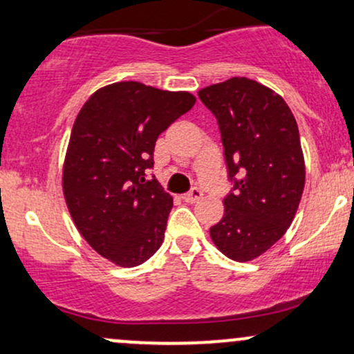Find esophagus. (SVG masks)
I'll use <instances>...</instances> for the list:
<instances>
[{
	"instance_id": "obj_1",
	"label": "esophagus",
	"mask_w": 354,
	"mask_h": 354,
	"mask_svg": "<svg viewBox=\"0 0 354 354\" xmlns=\"http://www.w3.org/2000/svg\"><path fill=\"white\" fill-rule=\"evenodd\" d=\"M201 198H203V191L198 188H193L189 193H186L185 196H183V200H185L186 203H196V201H200Z\"/></svg>"
}]
</instances>
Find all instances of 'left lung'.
<instances>
[{"instance_id": "obj_1", "label": "left lung", "mask_w": 354, "mask_h": 354, "mask_svg": "<svg viewBox=\"0 0 354 354\" xmlns=\"http://www.w3.org/2000/svg\"><path fill=\"white\" fill-rule=\"evenodd\" d=\"M216 116L233 193L209 236L223 254L251 261L286 233L304 188L296 120L278 93L258 81L231 78L198 91Z\"/></svg>"}]
</instances>
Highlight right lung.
<instances>
[{
  "label": "right lung",
  "mask_w": 354,
  "mask_h": 354,
  "mask_svg": "<svg viewBox=\"0 0 354 354\" xmlns=\"http://www.w3.org/2000/svg\"><path fill=\"white\" fill-rule=\"evenodd\" d=\"M188 91H163L138 81L108 84L89 96L73 124L63 165V194L73 223L96 253L133 268L165 239L173 198L153 168L158 136L189 111Z\"/></svg>",
  "instance_id": "add662e5"
}]
</instances>
